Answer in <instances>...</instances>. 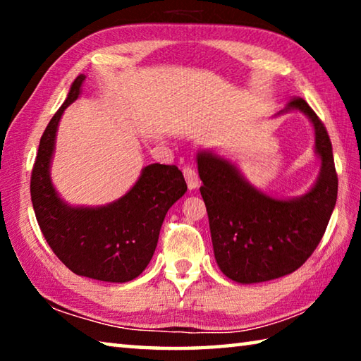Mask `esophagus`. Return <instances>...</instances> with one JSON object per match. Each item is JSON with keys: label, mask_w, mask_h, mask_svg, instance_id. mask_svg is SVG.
Masks as SVG:
<instances>
[{"label": "esophagus", "mask_w": 361, "mask_h": 361, "mask_svg": "<svg viewBox=\"0 0 361 361\" xmlns=\"http://www.w3.org/2000/svg\"><path fill=\"white\" fill-rule=\"evenodd\" d=\"M183 175H185L186 183H188V188L191 189V191L199 186V175H197V172H195V170L191 166L183 167Z\"/></svg>", "instance_id": "34e87169"}]
</instances>
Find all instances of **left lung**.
Instances as JSON below:
<instances>
[{"mask_svg": "<svg viewBox=\"0 0 361 361\" xmlns=\"http://www.w3.org/2000/svg\"><path fill=\"white\" fill-rule=\"evenodd\" d=\"M293 109L312 122L322 161L315 185L301 197H272L250 185L228 159L210 151L197 154L215 259L234 282L259 283L295 272L314 253L331 218L338 197L331 142L307 102L296 97L279 114Z\"/></svg>", "mask_w": 361, "mask_h": 361, "instance_id": "left-lung-1", "label": "left lung"}]
</instances>
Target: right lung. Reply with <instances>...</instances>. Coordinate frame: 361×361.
I'll list each match as a JSON object with an SVG mask.
<instances>
[{
	"label": "right lung",
	"instance_id": "1",
	"mask_svg": "<svg viewBox=\"0 0 361 361\" xmlns=\"http://www.w3.org/2000/svg\"><path fill=\"white\" fill-rule=\"evenodd\" d=\"M84 79V75L75 79L65 103L42 133L30 192L42 235L71 272L124 283L149 264L164 218L188 186L176 166L151 164L129 192L108 205L71 207L59 197L51 180L57 127L66 106L81 94Z\"/></svg>",
	"mask_w": 361,
	"mask_h": 361
}]
</instances>
